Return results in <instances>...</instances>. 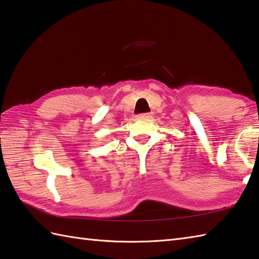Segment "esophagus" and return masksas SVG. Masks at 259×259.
I'll use <instances>...</instances> for the list:
<instances>
[{"mask_svg":"<svg viewBox=\"0 0 259 259\" xmlns=\"http://www.w3.org/2000/svg\"><path fill=\"white\" fill-rule=\"evenodd\" d=\"M138 117L140 119H150L152 118V113H142V114H139Z\"/></svg>","mask_w":259,"mask_h":259,"instance_id":"esophagus-1","label":"esophagus"}]
</instances>
